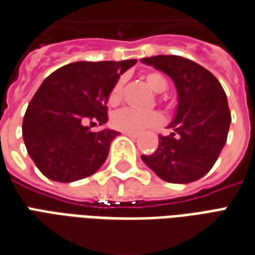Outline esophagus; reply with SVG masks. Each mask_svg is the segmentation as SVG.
<instances>
[{
  "label": "esophagus",
  "instance_id": "1",
  "mask_svg": "<svg viewBox=\"0 0 255 255\" xmlns=\"http://www.w3.org/2000/svg\"><path fill=\"white\" fill-rule=\"evenodd\" d=\"M126 136H129L130 138H137V134H131V133H125Z\"/></svg>",
  "mask_w": 255,
  "mask_h": 255
}]
</instances>
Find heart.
<instances>
[{"instance_id":"1","label":"heart","mask_w":255,"mask_h":255,"mask_svg":"<svg viewBox=\"0 0 255 255\" xmlns=\"http://www.w3.org/2000/svg\"><path fill=\"white\" fill-rule=\"evenodd\" d=\"M144 79L145 83L150 86V89L154 93H164L168 89V80L159 72H148ZM122 91H124V82L118 80L111 89L108 96L110 105H118L121 103ZM164 117L157 111L138 112L130 108H124L112 115V126L118 130L131 133V134H141L151 129H158L164 125Z\"/></svg>"}]
</instances>
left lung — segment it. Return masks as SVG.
<instances>
[{
  "instance_id": "1",
  "label": "left lung",
  "mask_w": 255,
  "mask_h": 255,
  "mask_svg": "<svg viewBox=\"0 0 255 255\" xmlns=\"http://www.w3.org/2000/svg\"><path fill=\"white\" fill-rule=\"evenodd\" d=\"M173 80L178 90L176 118L169 136L159 134L155 152L144 164L169 183H190L207 175L224 148L231 111L219 80L201 65L178 55L143 58Z\"/></svg>"
}]
</instances>
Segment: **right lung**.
Returning a JSON list of instances; mask_svg holds the SVG:
<instances>
[{"instance_id":"obj_1","label":"right lung","mask_w":255,"mask_h":255,"mask_svg":"<svg viewBox=\"0 0 255 255\" xmlns=\"http://www.w3.org/2000/svg\"><path fill=\"white\" fill-rule=\"evenodd\" d=\"M136 62H73L44 80L26 110L22 134L29 155L45 178L69 183L101 168L119 133L91 131L84 122H107L111 89Z\"/></svg>"}]
</instances>
